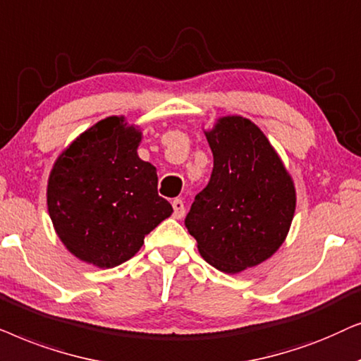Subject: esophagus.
<instances>
[{"label": "esophagus", "mask_w": 361, "mask_h": 361, "mask_svg": "<svg viewBox=\"0 0 361 361\" xmlns=\"http://www.w3.org/2000/svg\"><path fill=\"white\" fill-rule=\"evenodd\" d=\"M173 218L175 219H181L185 216V203L181 200H173Z\"/></svg>", "instance_id": "1"}]
</instances>
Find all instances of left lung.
I'll return each instance as SVG.
<instances>
[{
    "mask_svg": "<svg viewBox=\"0 0 361 361\" xmlns=\"http://www.w3.org/2000/svg\"><path fill=\"white\" fill-rule=\"evenodd\" d=\"M203 132L214 166L185 224L206 262L238 274L267 261L284 244L295 213V185L252 120L223 115Z\"/></svg>",
    "mask_w": 361,
    "mask_h": 361,
    "instance_id": "obj_1",
    "label": "left lung"
}]
</instances>
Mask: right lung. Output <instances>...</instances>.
Wrapping results in <instances>:
<instances>
[{"mask_svg":"<svg viewBox=\"0 0 361 361\" xmlns=\"http://www.w3.org/2000/svg\"><path fill=\"white\" fill-rule=\"evenodd\" d=\"M143 133L110 115L72 140L47 178V211L57 238L79 261L112 269L173 213L158 196L157 168L138 157Z\"/></svg>","mask_w":361,"mask_h":361,"instance_id":"right-lung-1","label":"right lung"}]
</instances>
